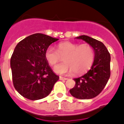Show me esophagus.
Segmentation results:
<instances>
[{"mask_svg": "<svg viewBox=\"0 0 124 124\" xmlns=\"http://www.w3.org/2000/svg\"><path fill=\"white\" fill-rule=\"evenodd\" d=\"M68 78H63V77H60V80H67Z\"/></svg>", "mask_w": 124, "mask_h": 124, "instance_id": "1", "label": "esophagus"}]
</instances>
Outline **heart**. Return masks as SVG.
<instances>
[{"label": "heart", "mask_w": 124, "mask_h": 124, "mask_svg": "<svg viewBox=\"0 0 124 124\" xmlns=\"http://www.w3.org/2000/svg\"><path fill=\"white\" fill-rule=\"evenodd\" d=\"M45 57L52 66L61 61L64 57V63L58 64L54 71L60 75H81L86 73L91 68L94 60V51L88 44L79 45L70 41L60 43L57 50L53 47L47 48Z\"/></svg>", "instance_id": "heart-1"}]
</instances>
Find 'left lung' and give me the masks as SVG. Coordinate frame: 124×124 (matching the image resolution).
<instances>
[{"label":"left lung","instance_id":"obj_1","mask_svg":"<svg viewBox=\"0 0 124 124\" xmlns=\"http://www.w3.org/2000/svg\"><path fill=\"white\" fill-rule=\"evenodd\" d=\"M90 45L94 51V60L87 73L74 78L76 84L70 94L79 99H90L99 94L107 84L110 75V55L102 43L87 35L76 37Z\"/></svg>","mask_w":124,"mask_h":124}]
</instances>
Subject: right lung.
I'll use <instances>...</instances> for the list:
<instances>
[{
	"label": "right lung",
	"instance_id": "right-lung-1",
	"mask_svg": "<svg viewBox=\"0 0 124 124\" xmlns=\"http://www.w3.org/2000/svg\"><path fill=\"white\" fill-rule=\"evenodd\" d=\"M59 39L33 34L20 41L10 59L14 87L23 97L38 100L50 94L59 79L45 57L47 48Z\"/></svg>",
	"mask_w": 124,
	"mask_h": 124
}]
</instances>
